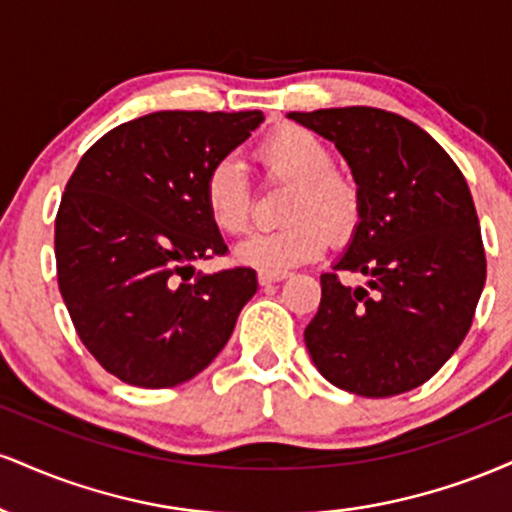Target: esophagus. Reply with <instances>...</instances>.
<instances>
[{
    "label": "esophagus",
    "instance_id": "34e87169",
    "mask_svg": "<svg viewBox=\"0 0 512 512\" xmlns=\"http://www.w3.org/2000/svg\"><path fill=\"white\" fill-rule=\"evenodd\" d=\"M257 279H260L262 286H272V284H279V281L289 279V272H260L257 274Z\"/></svg>",
    "mask_w": 512,
    "mask_h": 512
}]
</instances>
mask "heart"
Segmentation results:
<instances>
[{"label":"heart","mask_w":512,"mask_h":512,"mask_svg":"<svg viewBox=\"0 0 512 512\" xmlns=\"http://www.w3.org/2000/svg\"><path fill=\"white\" fill-rule=\"evenodd\" d=\"M264 168L276 178L296 182L284 219L274 231H257L236 248L240 264L260 272H289L313 262L327 248V231L344 238L361 214V195L349 175L334 170L332 149L310 129L284 125L257 146ZM204 207L223 233L245 231L250 221V187L238 158H219L204 178Z\"/></svg>","instance_id":"b5f03b06"}]
</instances>
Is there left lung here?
<instances>
[{
    "mask_svg": "<svg viewBox=\"0 0 512 512\" xmlns=\"http://www.w3.org/2000/svg\"><path fill=\"white\" fill-rule=\"evenodd\" d=\"M337 146L361 195V214L334 269L320 276L305 346L322 378L361 397L424 385L472 327L486 284L477 209L460 168L431 134L380 108L289 113Z\"/></svg>",
    "mask_w": 512,
    "mask_h": 512,
    "instance_id": "8db88e82",
    "label": "left lung"
}]
</instances>
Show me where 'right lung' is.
Returning a JSON list of instances; mask_svg holds the SVG:
<instances>
[{
    "label": "right lung",
    "instance_id": "right-lung-1",
    "mask_svg": "<svg viewBox=\"0 0 512 512\" xmlns=\"http://www.w3.org/2000/svg\"><path fill=\"white\" fill-rule=\"evenodd\" d=\"M262 122L260 110L137 117L98 139L64 187L62 298L81 342L122 383L161 390L192 380L255 296V269L204 274L195 262L226 252L204 178Z\"/></svg>",
    "mask_w": 512,
    "mask_h": 512
}]
</instances>
